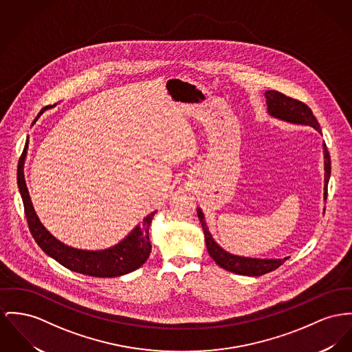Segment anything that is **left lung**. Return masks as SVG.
<instances>
[{
  "label": "left lung",
  "instance_id": "1",
  "mask_svg": "<svg viewBox=\"0 0 352 352\" xmlns=\"http://www.w3.org/2000/svg\"><path fill=\"white\" fill-rule=\"evenodd\" d=\"M265 98H267V111L272 118H279L281 121L291 122V124H300V125H309L315 128L319 133H322L320 125L316 118L314 116L312 111L305 105V102L291 98L285 94H280L278 91H265ZM323 151H324V200H327V186L331 175V159L328 153L327 146L323 142ZM197 216L201 223L206 244L208 254L217 265L221 268L234 272L237 275L244 276H261L264 274H268L271 271H275L279 268L281 264L288 258H244L232 255L227 251H224L212 237L211 232L207 227L204 213L197 208Z\"/></svg>",
  "mask_w": 352,
  "mask_h": 352
}]
</instances>
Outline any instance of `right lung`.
<instances>
[{
    "label": "right lung",
    "instance_id": "obj_1",
    "mask_svg": "<svg viewBox=\"0 0 352 352\" xmlns=\"http://www.w3.org/2000/svg\"><path fill=\"white\" fill-rule=\"evenodd\" d=\"M45 107L40 115L47 109ZM40 115L37 118H40ZM37 120V118H36ZM34 120V121H36ZM28 153V142L24 152L19 162L17 183L20 193L24 201L25 216L30 234L34 237L40 248L50 258L58 261L65 268L94 278H115L126 275L138 268L149 258L152 245L149 241V226L156 211L149 213L142 219L141 226H136L131 234L122 239L116 245L101 250V251H87L69 247L47 231L37 217L24 177L25 157Z\"/></svg>",
    "mask_w": 352,
    "mask_h": 352
}]
</instances>
